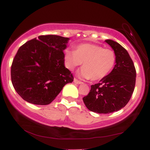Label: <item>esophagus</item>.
I'll return each instance as SVG.
<instances>
[{
    "label": "esophagus",
    "mask_w": 150,
    "mask_h": 150,
    "mask_svg": "<svg viewBox=\"0 0 150 150\" xmlns=\"http://www.w3.org/2000/svg\"><path fill=\"white\" fill-rule=\"evenodd\" d=\"M73 82H75V84H77V85H80V84H82V82H80V81H79V80H77V79H74V80H73Z\"/></svg>",
    "instance_id": "34e87169"
}]
</instances>
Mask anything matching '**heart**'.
<instances>
[{
    "instance_id": "heart-1",
    "label": "heart",
    "mask_w": 150,
    "mask_h": 150,
    "mask_svg": "<svg viewBox=\"0 0 150 150\" xmlns=\"http://www.w3.org/2000/svg\"><path fill=\"white\" fill-rule=\"evenodd\" d=\"M116 53L110 49L92 44H82L75 51L67 49L65 52V65L73 71L83 63V68L78 76L83 79L97 81L104 78L111 73L116 63Z\"/></svg>"
}]
</instances>
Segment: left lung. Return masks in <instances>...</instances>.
<instances>
[{"mask_svg":"<svg viewBox=\"0 0 150 150\" xmlns=\"http://www.w3.org/2000/svg\"><path fill=\"white\" fill-rule=\"evenodd\" d=\"M105 42L116 53V65L99 83L91 85L89 93L82 99L89 111L104 114L119 111L128 104L136 80L135 65L128 51L114 41Z\"/></svg>","mask_w":150,"mask_h":150,"instance_id":"obj_1","label":"left lung"}]
</instances>
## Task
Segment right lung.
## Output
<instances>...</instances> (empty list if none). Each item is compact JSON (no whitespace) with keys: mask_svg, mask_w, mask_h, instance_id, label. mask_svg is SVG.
Returning <instances> with one entry per match:
<instances>
[{"mask_svg":"<svg viewBox=\"0 0 150 150\" xmlns=\"http://www.w3.org/2000/svg\"><path fill=\"white\" fill-rule=\"evenodd\" d=\"M69 38L42 35L23 44L11 66L13 87L24 100L36 105L52 102L73 74L65 67L63 51Z\"/></svg>","mask_w":150,"mask_h":150,"instance_id":"add662e5","label":"right lung"}]
</instances>
